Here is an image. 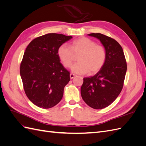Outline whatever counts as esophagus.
<instances>
[{
	"label": "esophagus",
	"instance_id": "34e87169",
	"mask_svg": "<svg viewBox=\"0 0 146 146\" xmlns=\"http://www.w3.org/2000/svg\"><path fill=\"white\" fill-rule=\"evenodd\" d=\"M76 77V75H75L74 74H70V79H72L74 77Z\"/></svg>",
	"mask_w": 146,
	"mask_h": 146
}]
</instances>
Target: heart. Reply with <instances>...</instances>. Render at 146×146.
Here are the masks:
<instances>
[{
	"mask_svg": "<svg viewBox=\"0 0 146 146\" xmlns=\"http://www.w3.org/2000/svg\"><path fill=\"white\" fill-rule=\"evenodd\" d=\"M57 54L61 63L66 68L72 64L74 55H78V63L72 66L71 71L77 74L96 73L103 67L107 58L104 46L96 44L92 39L82 37L72 42L70 47L63 44L58 48Z\"/></svg>",
	"mask_w": 146,
	"mask_h": 146,
	"instance_id": "heart-1",
	"label": "heart"
}]
</instances>
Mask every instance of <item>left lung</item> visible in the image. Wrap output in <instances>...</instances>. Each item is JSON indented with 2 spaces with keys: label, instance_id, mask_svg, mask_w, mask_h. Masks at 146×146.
<instances>
[{
  "label": "left lung",
  "instance_id": "8db88e82",
  "mask_svg": "<svg viewBox=\"0 0 146 146\" xmlns=\"http://www.w3.org/2000/svg\"><path fill=\"white\" fill-rule=\"evenodd\" d=\"M88 36L98 38L107 53L105 62L94 76L83 78L81 95L85 102L94 109L107 107L121 92L127 72V63L121 45L101 33Z\"/></svg>",
  "mask_w": 146,
  "mask_h": 146
}]
</instances>
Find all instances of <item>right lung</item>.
<instances>
[{
  "label": "right lung",
  "mask_w": 146,
  "mask_h": 146,
  "mask_svg": "<svg viewBox=\"0 0 146 146\" xmlns=\"http://www.w3.org/2000/svg\"><path fill=\"white\" fill-rule=\"evenodd\" d=\"M71 38L63 34L48 33L34 39L26 48L20 75L25 94L39 108H52L63 98L70 72L60 63L57 51Z\"/></svg>",
  "instance_id": "obj_1"
}]
</instances>
